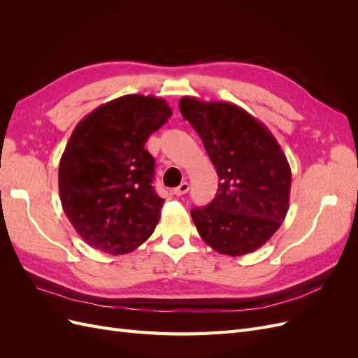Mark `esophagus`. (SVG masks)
I'll return each mask as SVG.
<instances>
[{"label": "esophagus", "mask_w": 358, "mask_h": 358, "mask_svg": "<svg viewBox=\"0 0 358 358\" xmlns=\"http://www.w3.org/2000/svg\"><path fill=\"white\" fill-rule=\"evenodd\" d=\"M188 189H189V183L188 182H182L178 188L173 189V194H175L176 197H180V196H183V194H187Z\"/></svg>", "instance_id": "34e87169"}]
</instances>
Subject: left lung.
<instances>
[{
  "mask_svg": "<svg viewBox=\"0 0 358 358\" xmlns=\"http://www.w3.org/2000/svg\"><path fill=\"white\" fill-rule=\"evenodd\" d=\"M179 109L220 178L209 206L191 210L199 234L224 255L257 251L289 208L291 169L282 148L263 122L233 103L182 96Z\"/></svg>",
  "mask_w": 358,
  "mask_h": 358,
  "instance_id": "obj_1",
  "label": "left lung"
}]
</instances>
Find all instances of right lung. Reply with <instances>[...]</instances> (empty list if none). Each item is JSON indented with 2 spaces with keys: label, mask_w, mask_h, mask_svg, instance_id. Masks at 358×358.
<instances>
[{
  "label": "right lung",
  "mask_w": 358,
  "mask_h": 358,
  "mask_svg": "<svg viewBox=\"0 0 358 358\" xmlns=\"http://www.w3.org/2000/svg\"><path fill=\"white\" fill-rule=\"evenodd\" d=\"M173 115L166 100L129 94L96 107L73 129L58 170L59 199L74 230L110 255L154 233L164 204L152 187L145 143Z\"/></svg>",
  "instance_id": "right-lung-1"
}]
</instances>
